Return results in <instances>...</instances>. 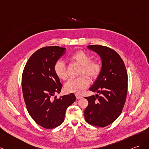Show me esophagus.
I'll use <instances>...</instances> for the list:
<instances>
[{"label": "esophagus", "mask_w": 149, "mask_h": 149, "mask_svg": "<svg viewBox=\"0 0 149 149\" xmlns=\"http://www.w3.org/2000/svg\"><path fill=\"white\" fill-rule=\"evenodd\" d=\"M75 97H76V98H77V99H81V98H82V96L81 95H79L76 94L75 95Z\"/></svg>", "instance_id": "obj_1"}]
</instances>
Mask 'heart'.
<instances>
[{
  "instance_id": "1",
  "label": "heart",
  "mask_w": 149,
  "mask_h": 149,
  "mask_svg": "<svg viewBox=\"0 0 149 149\" xmlns=\"http://www.w3.org/2000/svg\"><path fill=\"white\" fill-rule=\"evenodd\" d=\"M70 60L81 65L79 74H85L91 79L97 78L102 72V65L96 60H91V58L86 52L77 51L72 54ZM54 73L61 80H65L67 77L66 67L63 61L58 60L54 64ZM89 80L85 75L68 80L65 84V89L68 93L81 94L89 85Z\"/></svg>"
}]
</instances>
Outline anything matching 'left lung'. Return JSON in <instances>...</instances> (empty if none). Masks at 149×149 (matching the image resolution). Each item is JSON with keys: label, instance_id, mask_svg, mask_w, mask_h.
Segmentation results:
<instances>
[{"label": "left lung", "instance_id": "left-lung-1", "mask_svg": "<svg viewBox=\"0 0 149 149\" xmlns=\"http://www.w3.org/2000/svg\"><path fill=\"white\" fill-rule=\"evenodd\" d=\"M89 49L102 59V72L89 90L98 95L85 97L88 105L84 110L86 121L91 125L105 127L117 119L126 102L127 74L122 58L111 48L90 45Z\"/></svg>", "mask_w": 149, "mask_h": 149}]
</instances>
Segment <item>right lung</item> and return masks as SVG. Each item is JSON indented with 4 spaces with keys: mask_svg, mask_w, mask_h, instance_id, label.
Here are the masks:
<instances>
[{
    "mask_svg": "<svg viewBox=\"0 0 149 149\" xmlns=\"http://www.w3.org/2000/svg\"><path fill=\"white\" fill-rule=\"evenodd\" d=\"M65 50L59 46L40 48L30 56L23 69L22 86L26 109L34 121L46 129L63 123L67 109L76 100L74 93L53 98L62 88L54 66Z\"/></svg>",
    "mask_w": 149,
    "mask_h": 149,
    "instance_id": "add662e5",
    "label": "right lung"
}]
</instances>
